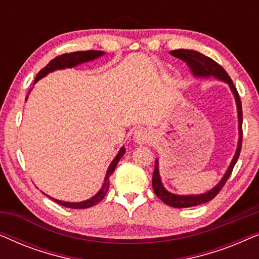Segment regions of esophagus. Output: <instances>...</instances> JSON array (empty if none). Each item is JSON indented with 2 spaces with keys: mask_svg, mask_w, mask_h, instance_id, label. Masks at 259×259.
<instances>
[{
  "mask_svg": "<svg viewBox=\"0 0 259 259\" xmlns=\"http://www.w3.org/2000/svg\"><path fill=\"white\" fill-rule=\"evenodd\" d=\"M152 138H153V134L147 128H139L133 133V140L139 145L148 144L152 140Z\"/></svg>",
  "mask_w": 259,
  "mask_h": 259,
  "instance_id": "1",
  "label": "esophagus"
}]
</instances>
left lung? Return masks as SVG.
<instances>
[{
  "instance_id": "left-lung-1",
  "label": "left lung",
  "mask_w": 259,
  "mask_h": 259,
  "mask_svg": "<svg viewBox=\"0 0 259 259\" xmlns=\"http://www.w3.org/2000/svg\"><path fill=\"white\" fill-rule=\"evenodd\" d=\"M169 54L183 60L184 62H186V65L189 66V68L192 73V75L197 79H210V77H214L219 81L228 83V86L231 90L233 97H235L236 106H237V114H238V143H237V150L236 153L233 155L231 162H230L228 169L223 176V178L219 180V183L214 187H212L211 190L206 191V192L200 193V194H176L169 192L165 189V186L162 185L160 173H159V159H155L154 164V172H153V178H152V186H153L154 193L157 194L159 199H161L166 205H169L172 207L177 208H183V207H191V206H197V205L207 203L211 199L217 196L219 191L222 190V187L224 186L226 180L229 179L230 175H231L233 167H235L237 160H238L240 148H242V137H243V131H242V123H243V113H242V102H240L239 94L237 92L235 84H233L231 77L229 76V74L225 72V69L223 68L221 65H218L217 62L205 56L199 52L196 51H189V49H177V51L169 52Z\"/></svg>"
}]
</instances>
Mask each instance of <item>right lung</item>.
<instances>
[{
    "label": "right lung",
    "mask_w": 259,
    "mask_h": 259,
    "mask_svg": "<svg viewBox=\"0 0 259 259\" xmlns=\"http://www.w3.org/2000/svg\"><path fill=\"white\" fill-rule=\"evenodd\" d=\"M102 55H105V52L87 51V52H74V53H68V54H62L60 56H56V58L53 59L52 61L45 67V68H42L40 72L37 73L36 77H35L34 84L36 83L38 80H41L42 77L47 76L49 73H53V72H55V70H61V69H65V68H74V67L82 65V63L94 61L95 59L101 58ZM31 90H33V88H31ZM31 90H29V93H30ZM29 93H28V94H29ZM27 99H28V97L26 98V101H27ZM125 152H126L125 147L122 146L121 148H120L118 154L115 155V158L113 159L112 162L108 166L107 172H106V176H105L104 183H102L101 189L99 190L93 197H91L90 199L83 200V201H77V203H75V201H63V200L55 199V198L48 196V194H46L45 192H42V193L51 198V199L56 201L58 204L62 205V206L69 207V208H88V207L94 206L95 204H98L99 201H101L102 199H104L106 193H107L108 187H109V177L112 176L113 172H114L116 165H118L120 159L123 157Z\"/></svg>",
    "instance_id": "obj_1"
}]
</instances>
